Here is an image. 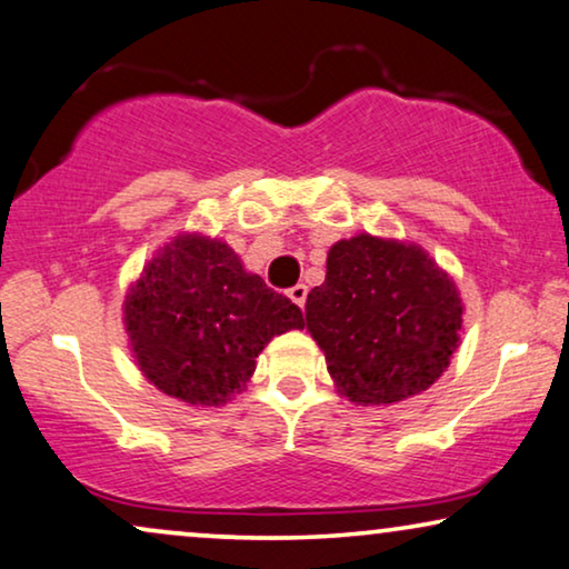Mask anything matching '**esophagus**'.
<instances>
[{
    "label": "esophagus",
    "mask_w": 569,
    "mask_h": 569,
    "mask_svg": "<svg viewBox=\"0 0 569 569\" xmlns=\"http://www.w3.org/2000/svg\"><path fill=\"white\" fill-rule=\"evenodd\" d=\"M289 299H291L297 307H305V305H307V286H305V283L291 286V289H289Z\"/></svg>",
    "instance_id": "esophagus-1"
}]
</instances>
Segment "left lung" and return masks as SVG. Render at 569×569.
<instances>
[{"label": "left lung", "instance_id": "8db88e82", "mask_svg": "<svg viewBox=\"0 0 569 569\" xmlns=\"http://www.w3.org/2000/svg\"><path fill=\"white\" fill-rule=\"evenodd\" d=\"M463 305L448 272L416 244L369 233L330 247L307 297V330L348 400L398 403L427 390L460 343Z\"/></svg>", "mask_w": 569, "mask_h": 569}]
</instances>
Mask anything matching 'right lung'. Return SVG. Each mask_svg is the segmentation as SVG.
<instances>
[{
  "label": "right lung",
  "mask_w": 569,
  "mask_h": 569,
  "mask_svg": "<svg viewBox=\"0 0 569 569\" xmlns=\"http://www.w3.org/2000/svg\"><path fill=\"white\" fill-rule=\"evenodd\" d=\"M140 372L189 406H221L254 372L272 336L305 328L301 309L244 270L229 244L177 237L124 301Z\"/></svg>",
  "instance_id": "add662e5"
}]
</instances>
